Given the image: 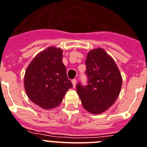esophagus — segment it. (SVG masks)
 <instances>
[{"label":"esophagus","mask_w":147,"mask_h":147,"mask_svg":"<svg viewBox=\"0 0 147 147\" xmlns=\"http://www.w3.org/2000/svg\"><path fill=\"white\" fill-rule=\"evenodd\" d=\"M72 84H73V87L74 88H75L76 87V80H75V79H74V80H72Z\"/></svg>","instance_id":"esophagus-1"}]
</instances>
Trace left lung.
<instances>
[{
    "label": "left lung",
    "instance_id": "8db88e82",
    "mask_svg": "<svg viewBox=\"0 0 147 147\" xmlns=\"http://www.w3.org/2000/svg\"><path fill=\"white\" fill-rule=\"evenodd\" d=\"M88 85H76L77 93L85 110L100 114L114 104L122 88V79L115 61L101 48L92 49L87 55Z\"/></svg>",
    "mask_w": 147,
    "mask_h": 147
}]
</instances>
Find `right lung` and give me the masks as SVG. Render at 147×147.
<instances>
[{"label":"right lung","instance_id":"right-lung-1","mask_svg":"<svg viewBox=\"0 0 147 147\" xmlns=\"http://www.w3.org/2000/svg\"><path fill=\"white\" fill-rule=\"evenodd\" d=\"M62 49L49 47L31 61L25 71L24 86L32 102L45 110L56 107L73 88L62 62Z\"/></svg>","mask_w":147,"mask_h":147}]
</instances>
